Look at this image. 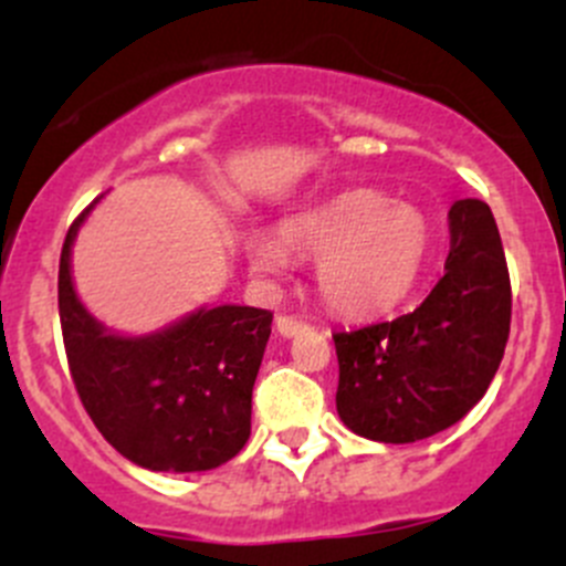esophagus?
<instances>
[{
  "mask_svg": "<svg viewBox=\"0 0 566 566\" xmlns=\"http://www.w3.org/2000/svg\"><path fill=\"white\" fill-rule=\"evenodd\" d=\"M276 328H279V334L293 336V334H298V331H304L306 323L301 317H295V315H279L276 317Z\"/></svg>",
  "mask_w": 566,
  "mask_h": 566,
  "instance_id": "obj_1",
  "label": "esophagus"
}]
</instances>
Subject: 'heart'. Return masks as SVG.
<instances>
[{
	"instance_id": "heart-1",
	"label": "heart",
	"mask_w": 566,
	"mask_h": 566,
	"mask_svg": "<svg viewBox=\"0 0 566 566\" xmlns=\"http://www.w3.org/2000/svg\"><path fill=\"white\" fill-rule=\"evenodd\" d=\"M279 243L284 252L268 241L247 243L256 273H282L284 254L317 260L315 282L323 304L339 317L364 319L394 310L410 293L424 265L430 227L413 205L358 188L284 221Z\"/></svg>"
}]
</instances>
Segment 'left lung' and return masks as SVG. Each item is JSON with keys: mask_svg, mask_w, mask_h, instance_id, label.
I'll return each mask as SVG.
<instances>
[{"mask_svg": "<svg viewBox=\"0 0 566 566\" xmlns=\"http://www.w3.org/2000/svg\"><path fill=\"white\" fill-rule=\"evenodd\" d=\"M447 273L410 315L334 334L336 410L356 436L413 443L460 421L488 391L510 339L512 284L493 210H449Z\"/></svg>", "mask_w": 566, "mask_h": 566, "instance_id": "obj_1", "label": "left lung"}]
</instances>
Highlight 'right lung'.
<instances>
[{"instance_id":"add662e5","label":"right lung","mask_w":566,"mask_h":566,"mask_svg":"<svg viewBox=\"0 0 566 566\" xmlns=\"http://www.w3.org/2000/svg\"><path fill=\"white\" fill-rule=\"evenodd\" d=\"M90 208L67 230L56 282L62 342L84 410L142 468L191 473L224 465L249 441L251 389L273 315L216 306L139 339L112 334L78 304L71 282V243Z\"/></svg>"}]
</instances>
